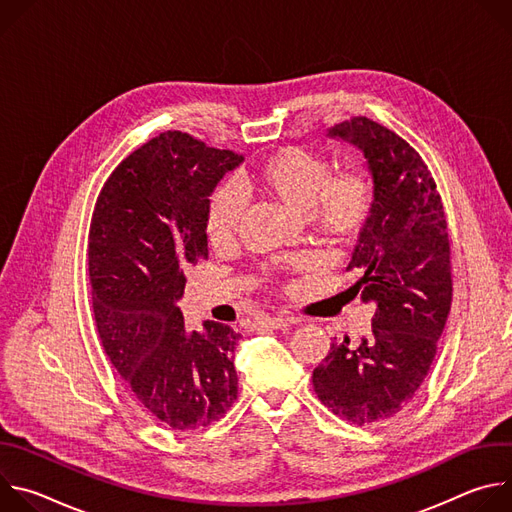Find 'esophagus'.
Instances as JSON below:
<instances>
[{"label":"esophagus","instance_id":"obj_1","mask_svg":"<svg viewBox=\"0 0 512 512\" xmlns=\"http://www.w3.org/2000/svg\"><path fill=\"white\" fill-rule=\"evenodd\" d=\"M287 326H289V322L283 320V318H265V320H259L255 324L257 330H283Z\"/></svg>","mask_w":512,"mask_h":512}]
</instances>
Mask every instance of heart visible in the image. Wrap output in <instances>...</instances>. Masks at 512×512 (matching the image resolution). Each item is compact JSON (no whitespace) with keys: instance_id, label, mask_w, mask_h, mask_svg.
Instances as JSON below:
<instances>
[{"instance_id":"b5f03b06","label":"heart","mask_w":512,"mask_h":512,"mask_svg":"<svg viewBox=\"0 0 512 512\" xmlns=\"http://www.w3.org/2000/svg\"><path fill=\"white\" fill-rule=\"evenodd\" d=\"M251 192L306 214L310 227L332 239L358 237L377 208V182L364 166L332 172L330 162L300 145H285L261 160L245 180ZM245 206L237 190L221 184L206 206V237L210 245H229L241 225Z\"/></svg>"}]
</instances>
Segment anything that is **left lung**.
Segmentation results:
<instances>
[{
    "instance_id": "left-lung-1",
    "label": "left lung",
    "mask_w": 512,
    "mask_h": 512,
    "mask_svg": "<svg viewBox=\"0 0 512 512\" xmlns=\"http://www.w3.org/2000/svg\"><path fill=\"white\" fill-rule=\"evenodd\" d=\"M330 135L360 148L377 182L375 214L346 267L362 273L352 294L377 310L367 338L332 342L312 383L334 415L371 425L397 415L431 369L452 306V245L435 180L401 135L362 115Z\"/></svg>"
}]
</instances>
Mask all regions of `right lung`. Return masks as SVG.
Here are the masks:
<instances>
[{
  "label": "right lung",
  "instance_id": "1",
  "mask_svg": "<svg viewBox=\"0 0 512 512\" xmlns=\"http://www.w3.org/2000/svg\"><path fill=\"white\" fill-rule=\"evenodd\" d=\"M241 154L164 131L107 178L89 229V281L103 348L137 403L178 431L206 427L235 403L233 328L188 332L176 302L184 269L208 259L206 206Z\"/></svg>",
  "mask_w": 512,
  "mask_h": 512
}]
</instances>
